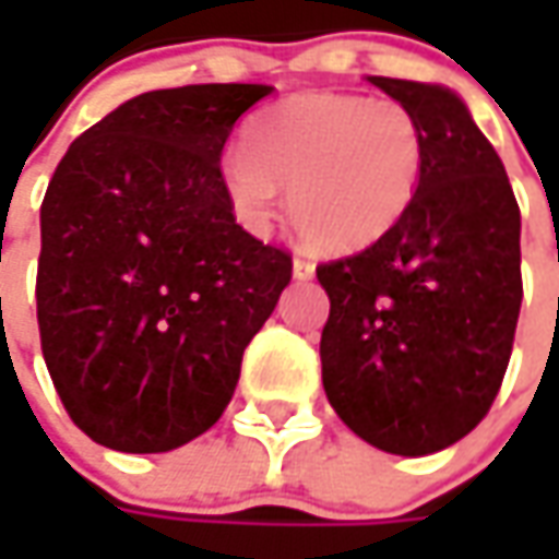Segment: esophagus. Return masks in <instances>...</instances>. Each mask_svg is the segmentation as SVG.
Instances as JSON below:
<instances>
[{
    "label": "esophagus",
    "mask_w": 559,
    "mask_h": 559,
    "mask_svg": "<svg viewBox=\"0 0 559 559\" xmlns=\"http://www.w3.org/2000/svg\"><path fill=\"white\" fill-rule=\"evenodd\" d=\"M313 261L311 258H295L292 261V273H295V280H311L313 276Z\"/></svg>",
    "instance_id": "34e87169"
}]
</instances>
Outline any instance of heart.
I'll list each match as a JSON object with an SVG mask.
<instances>
[{
	"instance_id": "1",
	"label": "heart",
	"mask_w": 559,
	"mask_h": 559,
	"mask_svg": "<svg viewBox=\"0 0 559 559\" xmlns=\"http://www.w3.org/2000/svg\"><path fill=\"white\" fill-rule=\"evenodd\" d=\"M429 158L426 130L392 98L298 93L248 130L246 148L224 158L233 214L254 233L276 217L289 189V217L326 251L382 239L407 214Z\"/></svg>"
}]
</instances>
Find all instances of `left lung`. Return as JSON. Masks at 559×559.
I'll use <instances>...</instances> for the list:
<instances>
[{"instance_id":"8db88e82","label":"left lung","mask_w":559,"mask_h":559,"mask_svg":"<svg viewBox=\"0 0 559 559\" xmlns=\"http://www.w3.org/2000/svg\"><path fill=\"white\" fill-rule=\"evenodd\" d=\"M370 83L417 115L429 158L382 239L317 267L330 295L323 389L355 436L423 457L473 432L504 382L523 305L520 204L451 90Z\"/></svg>"}]
</instances>
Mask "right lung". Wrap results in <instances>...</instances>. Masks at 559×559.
Wrapping results in <instances>:
<instances>
[{"label": "right lung", "instance_id": "1", "mask_svg": "<svg viewBox=\"0 0 559 559\" xmlns=\"http://www.w3.org/2000/svg\"><path fill=\"white\" fill-rule=\"evenodd\" d=\"M264 83L123 102L80 133L39 207V345L68 417L127 454L211 429L292 280L229 207L221 155Z\"/></svg>", "mask_w": 559, "mask_h": 559}]
</instances>
